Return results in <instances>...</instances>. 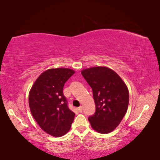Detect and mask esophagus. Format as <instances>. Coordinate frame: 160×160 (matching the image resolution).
I'll return each mask as SVG.
<instances>
[{"mask_svg":"<svg viewBox=\"0 0 160 160\" xmlns=\"http://www.w3.org/2000/svg\"><path fill=\"white\" fill-rule=\"evenodd\" d=\"M78 112H79L80 113H82V107H80L78 109Z\"/></svg>","mask_w":160,"mask_h":160,"instance_id":"1","label":"esophagus"}]
</instances>
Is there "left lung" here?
<instances>
[{
    "instance_id": "1",
    "label": "left lung",
    "mask_w": 160,
    "mask_h": 160,
    "mask_svg": "<svg viewBox=\"0 0 160 160\" xmlns=\"http://www.w3.org/2000/svg\"><path fill=\"white\" fill-rule=\"evenodd\" d=\"M81 73L92 89L96 106L94 114L88 118L92 128L99 133H109L126 113L128 89L114 70L106 66L83 69Z\"/></svg>"
}]
</instances>
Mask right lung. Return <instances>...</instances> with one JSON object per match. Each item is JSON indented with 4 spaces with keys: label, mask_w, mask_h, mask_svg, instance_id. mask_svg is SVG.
<instances>
[{
    "label": "right lung",
    "mask_w": 160,
    "mask_h": 160,
    "mask_svg": "<svg viewBox=\"0 0 160 160\" xmlns=\"http://www.w3.org/2000/svg\"><path fill=\"white\" fill-rule=\"evenodd\" d=\"M75 70L50 68L37 78L29 92V106L33 118L43 131L61 137L70 131L75 113L68 109L63 93L66 81Z\"/></svg>",
    "instance_id": "obj_1"
}]
</instances>
